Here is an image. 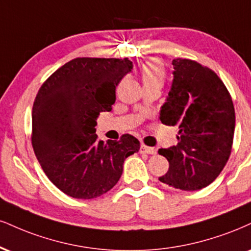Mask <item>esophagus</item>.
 Returning <instances> with one entry per match:
<instances>
[{"mask_svg":"<svg viewBox=\"0 0 251 251\" xmlns=\"http://www.w3.org/2000/svg\"><path fill=\"white\" fill-rule=\"evenodd\" d=\"M140 153H145V154H155L156 150L153 147H149L146 145H141L140 146Z\"/></svg>","mask_w":251,"mask_h":251,"instance_id":"obj_1","label":"esophagus"}]
</instances>
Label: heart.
Instances as JSON below:
<instances>
[{
  "instance_id": "1",
  "label": "heart",
  "mask_w": 251,
  "mask_h": 251,
  "mask_svg": "<svg viewBox=\"0 0 251 251\" xmlns=\"http://www.w3.org/2000/svg\"><path fill=\"white\" fill-rule=\"evenodd\" d=\"M140 76L144 87H161L166 79V71L161 62H159L158 59H151L141 66Z\"/></svg>"
}]
</instances>
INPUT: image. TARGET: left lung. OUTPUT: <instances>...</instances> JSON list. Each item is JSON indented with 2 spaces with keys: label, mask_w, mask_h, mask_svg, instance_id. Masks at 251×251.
<instances>
[{
  "label": "left lung",
  "mask_w": 251,
  "mask_h": 251,
  "mask_svg": "<svg viewBox=\"0 0 251 251\" xmlns=\"http://www.w3.org/2000/svg\"><path fill=\"white\" fill-rule=\"evenodd\" d=\"M174 79L160 120L179 127L176 146L160 149L170 168L161 182L198 191L219 176L231 153L235 110L230 93L212 69L192 59H173Z\"/></svg>",
  "instance_id": "left-lung-1"
}]
</instances>
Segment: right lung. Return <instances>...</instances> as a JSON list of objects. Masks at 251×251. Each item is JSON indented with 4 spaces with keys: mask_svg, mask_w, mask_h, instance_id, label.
Segmentation results:
<instances>
[{
    "mask_svg": "<svg viewBox=\"0 0 251 251\" xmlns=\"http://www.w3.org/2000/svg\"><path fill=\"white\" fill-rule=\"evenodd\" d=\"M133 68L128 58L78 57L42 84L32 106L31 143L51 182L75 199L98 198L116 186L124 161L140 149L133 135L98 140L100 112L112 110L116 86Z\"/></svg>",
    "mask_w": 251,
    "mask_h": 251,
    "instance_id": "add662e5",
    "label": "right lung"
}]
</instances>
